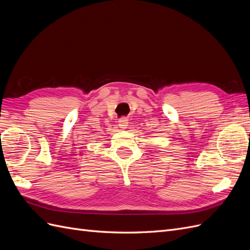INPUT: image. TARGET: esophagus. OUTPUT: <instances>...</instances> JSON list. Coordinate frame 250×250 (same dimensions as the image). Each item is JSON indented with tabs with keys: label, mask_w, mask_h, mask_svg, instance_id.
<instances>
[{
	"label": "esophagus",
	"mask_w": 250,
	"mask_h": 250,
	"mask_svg": "<svg viewBox=\"0 0 250 250\" xmlns=\"http://www.w3.org/2000/svg\"><path fill=\"white\" fill-rule=\"evenodd\" d=\"M119 126L120 128H122V129H126L128 128V121L126 119H120L119 120Z\"/></svg>",
	"instance_id": "obj_1"
}]
</instances>
